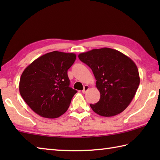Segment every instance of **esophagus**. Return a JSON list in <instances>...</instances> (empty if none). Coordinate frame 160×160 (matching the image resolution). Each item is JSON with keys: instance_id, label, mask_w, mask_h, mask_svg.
<instances>
[{"instance_id": "1", "label": "esophagus", "mask_w": 160, "mask_h": 160, "mask_svg": "<svg viewBox=\"0 0 160 160\" xmlns=\"http://www.w3.org/2000/svg\"><path fill=\"white\" fill-rule=\"evenodd\" d=\"M89 89H90V87L88 85H85L84 86V88H83V90H82V93L85 94L87 92V91H88Z\"/></svg>"}]
</instances>
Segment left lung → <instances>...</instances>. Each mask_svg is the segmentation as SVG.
Instances as JSON below:
<instances>
[{
    "label": "left lung",
    "instance_id": "1",
    "mask_svg": "<svg viewBox=\"0 0 160 160\" xmlns=\"http://www.w3.org/2000/svg\"><path fill=\"white\" fill-rule=\"evenodd\" d=\"M92 70L99 101L90 104L94 112L105 117L123 112L135 95L140 84L138 69L128 56L110 48L92 49L78 55Z\"/></svg>",
    "mask_w": 160,
    "mask_h": 160
}]
</instances>
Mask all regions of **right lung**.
<instances>
[{
	"label": "right lung",
	"mask_w": 160,
	"mask_h": 160,
	"mask_svg": "<svg viewBox=\"0 0 160 160\" xmlns=\"http://www.w3.org/2000/svg\"><path fill=\"white\" fill-rule=\"evenodd\" d=\"M75 59L73 53L54 51L40 56L24 70L19 90L27 104L38 115L55 118L68 109L77 91L69 87L68 70Z\"/></svg>",
	"instance_id": "right-lung-1"
}]
</instances>
